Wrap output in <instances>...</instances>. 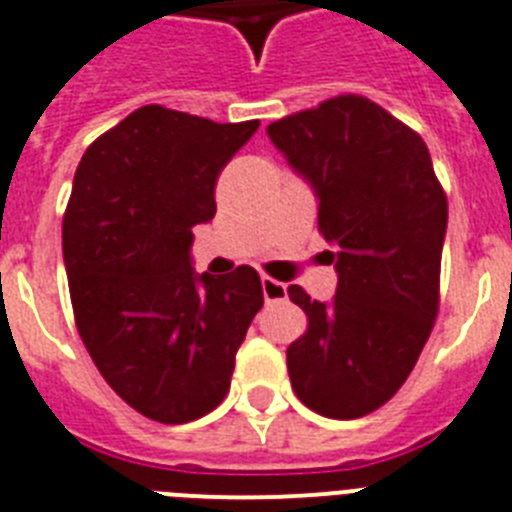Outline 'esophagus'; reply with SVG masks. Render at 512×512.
I'll use <instances>...</instances> for the list:
<instances>
[{"label":"esophagus","mask_w":512,"mask_h":512,"mask_svg":"<svg viewBox=\"0 0 512 512\" xmlns=\"http://www.w3.org/2000/svg\"><path fill=\"white\" fill-rule=\"evenodd\" d=\"M286 283L276 281V278H270V276H263V296H265V302H283L286 299Z\"/></svg>","instance_id":"1"}]
</instances>
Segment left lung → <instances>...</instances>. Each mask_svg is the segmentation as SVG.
<instances>
[{
	"label": "left lung",
	"instance_id": "left-lung-1",
	"mask_svg": "<svg viewBox=\"0 0 512 512\" xmlns=\"http://www.w3.org/2000/svg\"><path fill=\"white\" fill-rule=\"evenodd\" d=\"M317 200L336 252L333 302L289 286L307 330L286 349L296 398L328 419L388 403L422 354L440 309L448 197L424 140L364 96H336L268 127Z\"/></svg>",
	"mask_w": 512,
	"mask_h": 512
}]
</instances>
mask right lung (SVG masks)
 <instances>
[{
  "mask_svg": "<svg viewBox=\"0 0 512 512\" xmlns=\"http://www.w3.org/2000/svg\"><path fill=\"white\" fill-rule=\"evenodd\" d=\"M257 119L218 124L150 103L85 150L62 221L77 333L111 390L161 424L210 414L263 307L255 268L197 276L192 226Z\"/></svg>",
  "mask_w": 512,
  "mask_h": 512,
  "instance_id": "add662e5",
  "label": "right lung"
}]
</instances>
